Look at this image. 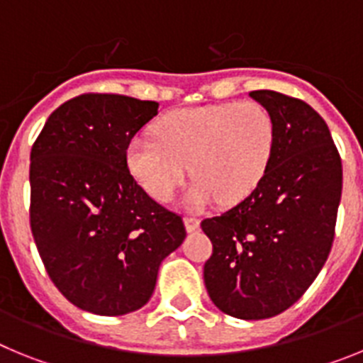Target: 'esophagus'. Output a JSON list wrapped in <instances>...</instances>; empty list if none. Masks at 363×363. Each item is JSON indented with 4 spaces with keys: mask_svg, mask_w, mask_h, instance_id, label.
I'll use <instances>...</instances> for the list:
<instances>
[{
    "mask_svg": "<svg viewBox=\"0 0 363 363\" xmlns=\"http://www.w3.org/2000/svg\"><path fill=\"white\" fill-rule=\"evenodd\" d=\"M184 223H185V229H187V233H194V230L200 229V220H198V218L187 216L184 220Z\"/></svg>",
    "mask_w": 363,
    "mask_h": 363,
    "instance_id": "esophagus-1",
    "label": "esophagus"
}]
</instances>
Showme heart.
<instances>
[{
	"label": "heart",
	"mask_w": 363,
	"mask_h": 363,
	"mask_svg": "<svg viewBox=\"0 0 363 363\" xmlns=\"http://www.w3.org/2000/svg\"><path fill=\"white\" fill-rule=\"evenodd\" d=\"M158 140L136 136L127 145V167L156 201L171 200L191 167L194 182L185 203L194 211L220 200L249 198L271 163L277 129L258 101L172 111L154 127Z\"/></svg>",
	"instance_id": "1"
}]
</instances>
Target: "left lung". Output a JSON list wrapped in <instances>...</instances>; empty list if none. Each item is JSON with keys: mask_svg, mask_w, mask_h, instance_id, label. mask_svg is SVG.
I'll use <instances>...</instances> for the list:
<instances>
[{"mask_svg": "<svg viewBox=\"0 0 363 363\" xmlns=\"http://www.w3.org/2000/svg\"><path fill=\"white\" fill-rule=\"evenodd\" d=\"M277 140L262 184L221 216L201 221L213 242L207 293L221 313L264 320L309 289L331 252L342 196V160L329 127L301 99L252 91Z\"/></svg>", "mask_w": 363, "mask_h": 363, "instance_id": "left-lung-1", "label": "left lung"}]
</instances>
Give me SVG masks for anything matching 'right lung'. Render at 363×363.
<instances>
[{"instance_id":"1","label":"right lung","mask_w":363,"mask_h":363,"mask_svg":"<svg viewBox=\"0 0 363 363\" xmlns=\"http://www.w3.org/2000/svg\"><path fill=\"white\" fill-rule=\"evenodd\" d=\"M156 101L83 94L57 107L30 150V229L60 293L101 316L142 309L184 221L143 191L127 145Z\"/></svg>"}]
</instances>
